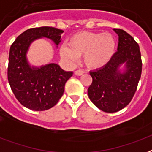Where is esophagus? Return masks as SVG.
Returning a JSON list of instances; mask_svg holds the SVG:
<instances>
[{"label": "esophagus", "mask_w": 152, "mask_h": 152, "mask_svg": "<svg viewBox=\"0 0 152 152\" xmlns=\"http://www.w3.org/2000/svg\"><path fill=\"white\" fill-rule=\"evenodd\" d=\"M84 73H85V72L83 70H80V69H78V70L75 71V75H76V76H81Z\"/></svg>", "instance_id": "34e87169"}]
</instances>
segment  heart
<instances>
[{"instance_id": "1", "label": "heart", "mask_w": 152, "mask_h": 152, "mask_svg": "<svg viewBox=\"0 0 152 152\" xmlns=\"http://www.w3.org/2000/svg\"><path fill=\"white\" fill-rule=\"evenodd\" d=\"M115 39L110 33L81 31L72 35L67 45H62L59 53L63 59L75 63L84 55L85 65L91 69L104 67L113 57Z\"/></svg>"}]
</instances>
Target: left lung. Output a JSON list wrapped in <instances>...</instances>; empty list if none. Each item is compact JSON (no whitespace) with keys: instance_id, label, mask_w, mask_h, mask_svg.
<instances>
[{"instance_id":"8db88e82","label":"left lung","mask_w":152,"mask_h":152,"mask_svg":"<svg viewBox=\"0 0 152 152\" xmlns=\"http://www.w3.org/2000/svg\"><path fill=\"white\" fill-rule=\"evenodd\" d=\"M118 34V51L104 67L90 72L93 82L88 89L91 102L101 110L114 113L126 107L137 90L142 73V59L139 44L121 29H113ZM126 64L125 73L118 68Z\"/></svg>"}]
</instances>
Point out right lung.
Listing matches in <instances>:
<instances>
[{
  "label": "right lung",
  "mask_w": 152,
  "mask_h": 152,
  "mask_svg": "<svg viewBox=\"0 0 152 152\" xmlns=\"http://www.w3.org/2000/svg\"><path fill=\"white\" fill-rule=\"evenodd\" d=\"M63 32L50 26L30 28L21 34L10 47L8 80L18 101L30 110L43 111L56 105L64 94L65 83L72 76V72L63 70L56 64L32 68L26 57L34 40L45 37L58 45Z\"/></svg>",
  "instance_id": "obj_1"
}]
</instances>
